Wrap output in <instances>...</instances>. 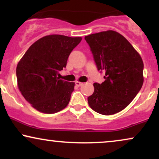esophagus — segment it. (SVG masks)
<instances>
[{
  "label": "esophagus",
  "mask_w": 159,
  "mask_h": 159,
  "mask_svg": "<svg viewBox=\"0 0 159 159\" xmlns=\"http://www.w3.org/2000/svg\"><path fill=\"white\" fill-rule=\"evenodd\" d=\"M75 85L77 86V87H80V86L83 85V83H81V82H80V81H76L75 82Z\"/></svg>",
  "instance_id": "1"
}]
</instances>
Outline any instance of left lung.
<instances>
[{
    "mask_svg": "<svg viewBox=\"0 0 159 159\" xmlns=\"http://www.w3.org/2000/svg\"><path fill=\"white\" fill-rule=\"evenodd\" d=\"M105 81L94 83L88 104L96 112L112 115L125 108L143 84V62L132 44L114 30L85 36Z\"/></svg>",
    "mask_w": 159,
    "mask_h": 159,
    "instance_id": "8db88e82",
    "label": "left lung"
}]
</instances>
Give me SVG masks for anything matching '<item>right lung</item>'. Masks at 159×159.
<instances>
[{
	"mask_svg": "<svg viewBox=\"0 0 159 159\" xmlns=\"http://www.w3.org/2000/svg\"><path fill=\"white\" fill-rule=\"evenodd\" d=\"M81 39L59 34L43 36L30 45L18 63L19 90L36 110L54 114L68 105L75 82L63 81L57 75Z\"/></svg>",
	"mask_w": 159,
	"mask_h": 159,
	"instance_id": "add662e5",
	"label": "right lung"
}]
</instances>
